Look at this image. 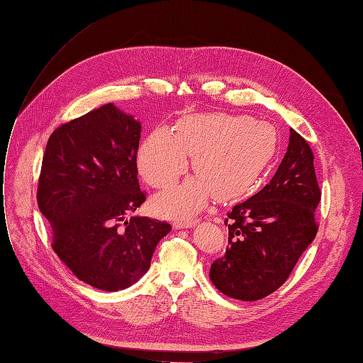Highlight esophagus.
<instances>
[{"instance_id": "esophagus-1", "label": "esophagus", "mask_w": 363, "mask_h": 363, "mask_svg": "<svg viewBox=\"0 0 363 363\" xmlns=\"http://www.w3.org/2000/svg\"><path fill=\"white\" fill-rule=\"evenodd\" d=\"M196 224V220L193 218H186V220H174L173 227L174 229H190Z\"/></svg>"}]
</instances>
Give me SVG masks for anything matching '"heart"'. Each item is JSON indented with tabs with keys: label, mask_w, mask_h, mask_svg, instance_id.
Listing matches in <instances>:
<instances>
[{
	"label": "heart",
	"mask_w": 363,
	"mask_h": 363,
	"mask_svg": "<svg viewBox=\"0 0 363 363\" xmlns=\"http://www.w3.org/2000/svg\"><path fill=\"white\" fill-rule=\"evenodd\" d=\"M278 133L264 121L227 113H200L178 121L174 134L154 130L142 143L138 167L154 189H169L191 166L197 177L157 199L164 213H193L216 196L220 202L244 197L271 164Z\"/></svg>",
	"instance_id": "obj_1"
}]
</instances>
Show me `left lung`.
I'll use <instances>...</instances> for the list:
<instances>
[{
  "instance_id": "8db88e82",
  "label": "left lung",
  "mask_w": 363,
  "mask_h": 363,
  "mask_svg": "<svg viewBox=\"0 0 363 363\" xmlns=\"http://www.w3.org/2000/svg\"><path fill=\"white\" fill-rule=\"evenodd\" d=\"M320 199L314 154L290 128L287 152L271 182L227 213L229 247L211 264L213 286L239 301L263 299L283 286L317 235Z\"/></svg>"
}]
</instances>
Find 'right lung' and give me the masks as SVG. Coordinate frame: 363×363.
<instances>
[{
  "mask_svg": "<svg viewBox=\"0 0 363 363\" xmlns=\"http://www.w3.org/2000/svg\"><path fill=\"white\" fill-rule=\"evenodd\" d=\"M142 125L112 103L50 134L37 203L52 248L84 283L106 291L133 286L151 266L166 221L131 217L145 202L138 179Z\"/></svg>",
  "mask_w": 363,
  "mask_h": 363,
  "instance_id": "obj_1",
  "label": "right lung"
}]
</instances>
